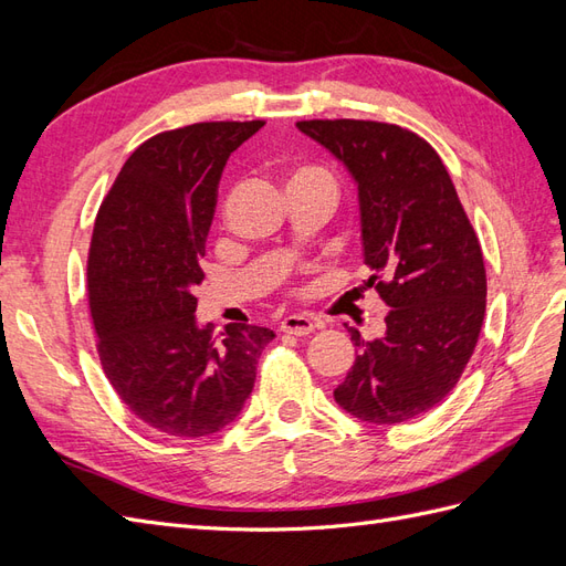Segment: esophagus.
Instances as JSON below:
<instances>
[{
  "label": "esophagus",
  "mask_w": 566,
  "mask_h": 566,
  "mask_svg": "<svg viewBox=\"0 0 566 566\" xmlns=\"http://www.w3.org/2000/svg\"><path fill=\"white\" fill-rule=\"evenodd\" d=\"M314 321L312 318H306V316H285L283 321H281V331L283 333H287V335H297V337H304V335H310V333H314Z\"/></svg>",
  "instance_id": "34e87169"
}]
</instances>
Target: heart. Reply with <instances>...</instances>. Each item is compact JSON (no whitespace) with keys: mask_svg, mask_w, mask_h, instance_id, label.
I'll return each mask as SVG.
<instances>
[{"mask_svg":"<svg viewBox=\"0 0 566 566\" xmlns=\"http://www.w3.org/2000/svg\"><path fill=\"white\" fill-rule=\"evenodd\" d=\"M302 177H325L321 169H312V167H302L293 175V179H302Z\"/></svg>","mask_w":566,"mask_h":566,"instance_id":"obj_1","label":"heart"}]
</instances>
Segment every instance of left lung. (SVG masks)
Listing matches in <instances>:
<instances>
[{"label": "left lung", "instance_id": "left-lung-1", "mask_svg": "<svg viewBox=\"0 0 566 566\" xmlns=\"http://www.w3.org/2000/svg\"><path fill=\"white\" fill-rule=\"evenodd\" d=\"M297 129L358 186L364 264L389 306L385 337L347 328L356 361L335 401L370 424H399L458 385L486 312L482 248L437 150L373 119H304Z\"/></svg>", "mask_w": 566, "mask_h": 566}]
</instances>
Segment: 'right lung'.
I'll list each match as a JSON object with an SVG mask.
<instances>
[{"instance_id":"add662e5","label":"right lung","mask_w":566,"mask_h":566,"mask_svg":"<svg viewBox=\"0 0 566 566\" xmlns=\"http://www.w3.org/2000/svg\"><path fill=\"white\" fill-rule=\"evenodd\" d=\"M262 127L198 123L153 136L119 169L96 217L87 290L101 366L132 413L169 437H210L241 416L276 337L248 323L212 337L193 295L221 172Z\"/></svg>"}]
</instances>
